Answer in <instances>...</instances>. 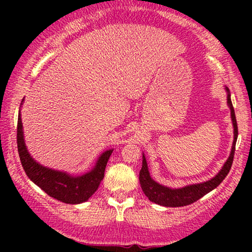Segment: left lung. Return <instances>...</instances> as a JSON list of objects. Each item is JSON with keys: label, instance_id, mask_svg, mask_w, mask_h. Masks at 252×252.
I'll return each mask as SVG.
<instances>
[{"label": "left lung", "instance_id": "8db88e82", "mask_svg": "<svg viewBox=\"0 0 252 252\" xmlns=\"http://www.w3.org/2000/svg\"><path fill=\"white\" fill-rule=\"evenodd\" d=\"M227 92V105L231 111V120H232L233 126V143L231 153L226 162L219 170L218 174L213 176L210 180L200 182V184H193L187 185V186L181 187V189H170V187L163 186L158 182L153 180V178L149 174L148 164H147L146 156H142V168L140 170V184L142 187L143 193L148 196L150 201L155 202V204L161 205V206L166 207H181L186 206V205L193 204V202L199 200L205 194L211 192L218 187L221 184V181L226 178V175L230 172L231 166L233 162V155H235V147L237 142V137H238V126H237L235 110H233L232 102H231V94L230 90L225 88Z\"/></svg>", "mask_w": 252, "mask_h": 252}]
</instances>
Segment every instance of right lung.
<instances>
[{
  "label": "right lung",
  "instance_id": "obj_1",
  "mask_svg": "<svg viewBox=\"0 0 252 252\" xmlns=\"http://www.w3.org/2000/svg\"><path fill=\"white\" fill-rule=\"evenodd\" d=\"M16 138L20 160L28 178L52 198L72 205L82 204L89 200L90 196L98 189L100 181L104 178V172L110 155L114 152V149L105 150L98 158L94 168L85 174L71 175L66 172H60L42 166L32 158L25 143L21 110H19V118H17Z\"/></svg>",
  "mask_w": 252,
  "mask_h": 252
}]
</instances>
